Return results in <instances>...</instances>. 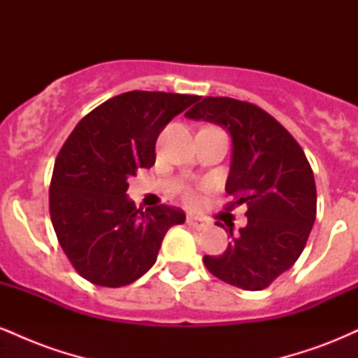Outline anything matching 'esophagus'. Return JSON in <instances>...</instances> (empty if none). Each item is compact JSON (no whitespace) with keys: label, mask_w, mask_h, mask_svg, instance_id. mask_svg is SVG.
Masks as SVG:
<instances>
[{"label":"esophagus","mask_w":358,"mask_h":358,"mask_svg":"<svg viewBox=\"0 0 358 358\" xmlns=\"http://www.w3.org/2000/svg\"><path fill=\"white\" fill-rule=\"evenodd\" d=\"M187 224L190 225L192 229H196V231H203V229H207V224L202 219H199V217H187Z\"/></svg>","instance_id":"esophagus-1"}]
</instances>
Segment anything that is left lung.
Listing matches in <instances>:
<instances>
[{"label":"left lung","instance_id":"1","mask_svg":"<svg viewBox=\"0 0 358 358\" xmlns=\"http://www.w3.org/2000/svg\"><path fill=\"white\" fill-rule=\"evenodd\" d=\"M231 133L225 192L248 205V225L220 256H203L215 278L261 291L296 262L316 219L315 176L298 141L264 109L231 97H205L185 114ZM220 225V222H217ZM224 227V225H222Z\"/></svg>","mask_w":358,"mask_h":358}]
</instances>
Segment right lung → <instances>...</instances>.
Masks as SVG:
<instances>
[{
  "label": "right lung",
  "instance_id": "add662e5",
  "mask_svg": "<svg viewBox=\"0 0 358 358\" xmlns=\"http://www.w3.org/2000/svg\"><path fill=\"white\" fill-rule=\"evenodd\" d=\"M200 96L131 90L102 102L76 126L53 166L50 217L77 273L92 285L126 286L155 264L183 210L136 208L127 178L155 165L159 133Z\"/></svg>",
  "mask_w": 358,
  "mask_h": 358
}]
</instances>
